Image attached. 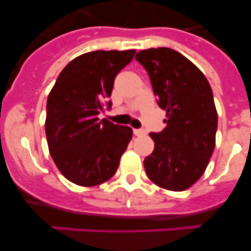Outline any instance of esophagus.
Returning a JSON list of instances; mask_svg holds the SVG:
<instances>
[{
    "instance_id": "obj_1",
    "label": "esophagus",
    "mask_w": 251,
    "mask_h": 251,
    "mask_svg": "<svg viewBox=\"0 0 251 251\" xmlns=\"http://www.w3.org/2000/svg\"><path fill=\"white\" fill-rule=\"evenodd\" d=\"M133 133H134L135 135H144L146 134V130L139 128V129H133Z\"/></svg>"
}]
</instances>
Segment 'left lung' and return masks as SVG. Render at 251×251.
<instances>
[{
  "mask_svg": "<svg viewBox=\"0 0 251 251\" xmlns=\"http://www.w3.org/2000/svg\"><path fill=\"white\" fill-rule=\"evenodd\" d=\"M148 72L157 103L167 110V127L149 133L154 151L144 159L148 178L181 192L203 176L215 147L218 114L205 75L172 48H149L135 56Z\"/></svg>",
  "mask_w": 251,
  "mask_h": 251,
  "instance_id": "8db88e82",
  "label": "left lung"
}]
</instances>
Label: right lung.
<instances>
[{"mask_svg":"<svg viewBox=\"0 0 251 251\" xmlns=\"http://www.w3.org/2000/svg\"><path fill=\"white\" fill-rule=\"evenodd\" d=\"M134 50H93L63 68L47 100L46 137L50 157L68 180L93 187L117 172L132 139V128L98 114L109 100L117 75L133 59Z\"/></svg>","mask_w":251,"mask_h":251,"instance_id":"1","label":"right lung"}]
</instances>
